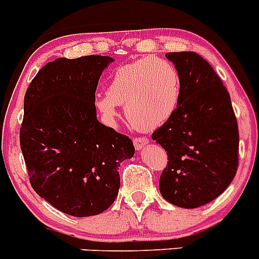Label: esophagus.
<instances>
[{
	"label": "esophagus",
	"mask_w": 259,
	"mask_h": 259,
	"mask_svg": "<svg viewBox=\"0 0 259 259\" xmlns=\"http://www.w3.org/2000/svg\"><path fill=\"white\" fill-rule=\"evenodd\" d=\"M133 142H134V147L137 151H141L144 146H147V144H148V139H147L146 137L134 138V141Z\"/></svg>",
	"instance_id": "34e87169"
}]
</instances>
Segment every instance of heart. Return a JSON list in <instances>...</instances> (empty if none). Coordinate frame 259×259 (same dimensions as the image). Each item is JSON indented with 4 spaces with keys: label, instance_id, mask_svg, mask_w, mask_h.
Segmentation results:
<instances>
[{
    "label": "heart",
    "instance_id": "b5f03b06",
    "mask_svg": "<svg viewBox=\"0 0 259 259\" xmlns=\"http://www.w3.org/2000/svg\"><path fill=\"white\" fill-rule=\"evenodd\" d=\"M180 96V74L174 64L147 56L118 66L107 93L98 94L94 106L107 121L117 117V105L125 106V115L135 129L152 132L170 120Z\"/></svg>",
    "mask_w": 259,
    "mask_h": 259
}]
</instances>
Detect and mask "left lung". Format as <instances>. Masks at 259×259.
<instances>
[{
  "label": "left lung",
  "mask_w": 259,
  "mask_h": 259,
  "mask_svg": "<svg viewBox=\"0 0 259 259\" xmlns=\"http://www.w3.org/2000/svg\"><path fill=\"white\" fill-rule=\"evenodd\" d=\"M181 79L175 113L152 139L167 153L159 192L167 202L197 208L230 185L239 165V129L230 94L195 52H168Z\"/></svg>",
  "instance_id": "8db88e82"
}]
</instances>
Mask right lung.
Wrapping results in <instances>:
<instances>
[{
    "mask_svg": "<svg viewBox=\"0 0 259 259\" xmlns=\"http://www.w3.org/2000/svg\"><path fill=\"white\" fill-rule=\"evenodd\" d=\"M112 57L48 62L24 97L20 148L30 184L55 208L96 216L116 199L118 167L134 156L129 137L97 120L96 89Z\"/></svg>",
    "mask_w": 259,
    "mask_h": 259,
    "instance_id": "add662e5",
    "label": "right lung"
}]
</instances>
